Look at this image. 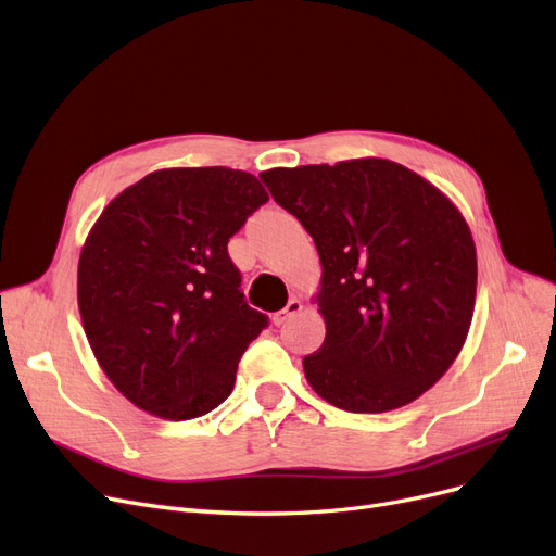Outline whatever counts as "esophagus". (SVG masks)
Here are the masks:
<instances>
[{"label": "esophagus", "mask_w": 556, "mask_h": 556, "mask_svg": "<svg viewBox=\"0 0 556 556\" xmlns=\"http://www.w3.org/2000/svg\"><path fill=\"white\" fill-rule=\"evenodd\" d=\"M301 309H303V301H301V299H296V296H294V299H289V303H287L280 312H276V314H274V324H276V326L287 324V321L292 319L294 314H299Z\"/></svg>", "instance_id": "34e87169"}]
</instances>
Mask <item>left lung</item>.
I'll use <instances>...</instances> for the list:
<instances>
[{
    "instance_id": "obj_1",
    "label": "left lung",
    "mask_w": 556,
    "mask_h": 556,
    "mask_svg": "<svg viewBox=\"0 0 556 556\" xmlns=\"http://www.w3.org/2000/svg\"><path fill=\"white\" fill-rule=\"evenodd\" d=\"M260 178L321 260L326 339L303 359L309 387L355 414L416 401L457 359L472 321L478 253L457 205L384 157Z\"/></svg>"
}]
</instances>
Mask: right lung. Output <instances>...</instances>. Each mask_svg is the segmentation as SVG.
Segmentation results:
<instances>
[{
    "label": "right lung",
    "mask_w": 556,
    "mask_h": 556,
    "mask_svg": "<svg viewBox=\"0 0 556 556\" xmlns=\"http://www.w3.org/2000/svg\"><path fill=\"white\" fill-rule=\"evenodd\" d=\"M267 201L249 172L176 167L103 207L78 257V312L103 374L136 407L190 420L230 395L269 319L247 305L228 240Z\"/></svg>",
    "instance_id": "add662e5"
}]
</instances>
